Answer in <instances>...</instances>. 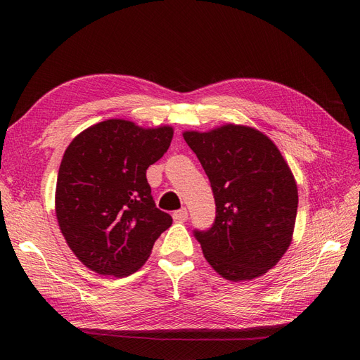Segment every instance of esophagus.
Instances as JSON below:
<instances>
[{"mask_svg": "<svg viewBox=\"0 0 360 360\" xmlns=\"http://www.w3.org/2000/svg\"><path fill=\"white\" fill-rule=\"evenodd\" d=\"M172 217H174V221H176V222L188 221V209H186V207H181L180 210L172 213Z\"/></svg>", "mask_w": 360, "mask_h": 360, "instance_id": "1", "label": "esophagus"}]
</instances>
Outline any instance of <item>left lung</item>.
Wrapping results in <instances>:
<instances>
[{"mask_svg":"<svg viewBox=\"0 0 360 360\" xmlns=\"http://www.w3.org/2000/svg\"><path fill=\"white\" fill-rule=\"evenodd\" d=\"M210 180L209 230H193L209 264L225 279L249 281L274 267L291 243L297 186L271 141L248 126L184 132Z\"/></svg>","mask_w":360,"mask_h":360,"instance_id":"left-lung-1","label":"left lung"}]
</instances>
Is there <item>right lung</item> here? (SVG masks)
<instances>
[{
	"label": "right lung",
	"instance_id": "obj_1",
	"mask_svg": "<svg viewBox=\"0 0 360 360\" xmlns=\"http://www.w3.org/2000/svg\"><path fill=\"white\" fill-rule=\"evenodd\" d=\"M169 126L106 120L76 136L58 171L56 213L69 248L99 275L129 276L172 217L159 210L146 172L171 144Z\"/></svg>",
	"mask_w": 360,
	"mask_h": 360
}]
</instances>
